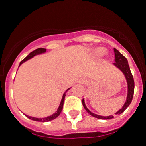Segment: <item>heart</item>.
Returning <instances> with one entry per match:
<instances>
[{
  "mask_svg": "<svg viewBox=\"0 0 146 146\" xmlns=\"http://www.w3.org/2000/svg\"><path fill=\"white\" fill-rule=\"evenodd\" d=\"M104 53V50L102 48H98L96 50V54L98 56H100V55H102Z\"/></svg>",
  "mask_w": 146,
  "mask_h": 146,
  "instance_id": "b5f03b06",
  "label": "heart"
}]
</instances>
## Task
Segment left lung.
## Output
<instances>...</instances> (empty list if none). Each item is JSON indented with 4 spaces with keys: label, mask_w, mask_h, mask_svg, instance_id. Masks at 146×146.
I'll list each match as a JSON object with an SVG mask.
<instances>
[{
    "label": "left lung",
    "mask_w": 146,
    "mask_h": 146,
    "mask_svg": "<svg viewBox=\"0 0 146 146\" xmlns=\"http://www.w3.org/2000/svg\"><path fill=\"white\" fill-rule=\"evenodd\" d=\"M114 50V55H115V63H114V66H116L118 69H120V70L122 71L123 74H124L125 77H126V80H127V86H128V92H127V100H126V102L125 104H123V106L120 110L116 113V114H120L122 113L123 111L127 108V107L129 106L130 103H131L132 100H133V93H134V80L133 76L132 75L131 71H130V69H129V64H128V61H127V58L122 54H120L119 51L116 48H113ZM82 105L84 107V108L86 109V111L88 112V113H89L90 115L94 117H96L98 119H102V120H108V119H112L113 118V116H107V117H104V116H100L96 114V113H92L91 111H89V109L87 108V107L86 106L85 104L84 99H82Z\"/></svg>",
    "instance_id": "left-lung-1"
}]
</instances>
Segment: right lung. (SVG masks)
Here are the masks:
<instances>
[{
	"instance_id": "right-lung-1",
	"label": "right lung",
	"mask_w": 146,
	"mask_h": 146,
	"mask_svg": "<svg viewBox=\"0 0 146 146\" xmlns=\"http://www.w3.org/2000/svg\"><path fill=\"white\" fill-rule=\"evenodd\" d=\"M45 51H46V49L42 48H38V49H36V50H33V52H31L30 54H29L27 56V57H25V58H24V59L23 60H22L20 63H19V66H20V65H21L23 63L26 62V60H28L31 59L32 57H33L34 56H35V55L40 54L44 53ZM69 89H67V90H66V91L64 93V95H63V98H62V99H61V102H60V104L59 108H58V109H57V112L54 113V114L49 116V117H44V118H35V117H29V116H28V115H26V116L28 118H29L30 120H35V121H39V122H48V121H50V120H54V119H55V118H57V117L60 115V113H61L62 109H63V105H64V98H65V96H66V92L68 91Z\"/></svg>"
}]
</instances>
